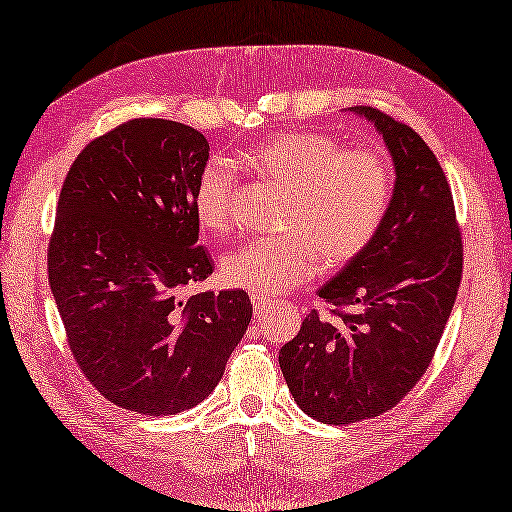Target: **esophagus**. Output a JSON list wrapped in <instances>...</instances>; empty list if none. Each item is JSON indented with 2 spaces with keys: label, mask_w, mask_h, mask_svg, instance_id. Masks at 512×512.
I'll list each match as a JSON object with an SVG mask.
<instances>
[{
  "label": "esophagus",
  "mask_w": 512,
  "mask_h": 512,
  "mask_svg": "<svg viewBox=\"0 0 512 512\" xmlns=\"http://www.w3.org/2000/svg\"><path fill=\"white\" fill-rule=\"evenodd\" d=\"M250 301H253V312H255V317H262V314H264L266 310H270V299L250 297Z\"/></svg>",
  "instance_id": "1"
}]
</instances>
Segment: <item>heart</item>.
<instances>
[{
	"instance_id": "heart-1",
	"label": "heart",
	"mask_w": 512,
	"mask_h": 512,
	"mask_svg": "<svg viewBox=\"0 0 512 512\" xmlns=\"http://www.w3.org/2000/svg\"><path fill=\"white\" fill-rule=\"evenodd\" d=\"M246 165L277 187L275 237H259L222 259L226 286L273 299L312 279L321 262H350L372 242L391 198V167L374 149H341L330 136L279 132L246 151ZM235 178L213 160L200 173L195 213L211 233L231 226Z\"/></svg>"
}]
</instances>
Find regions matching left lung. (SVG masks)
Wrapping results in <instances>:
<instances>
[{"mask_svg":"<svg viewBox=\"0 0 512 512\" xmlns=\"http://www.w3.org/2000/svg\"><path fill=\"white\" fill-rule=\"evenodd\" d=\"M372 123L394 162V189L378 231L319 288L336 319L310 312L281 347L279 365L303 413L352 424L396 407L427 372L462 279L453 195L427 143L374 107H347Z\"/></svg>","mask_w":512,"mask_h":512,"instance_id":"left-lung-1","label":"left lung"}]
</instances>
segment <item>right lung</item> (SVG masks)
Returning <instances> with one entry per match:
<instances>
[{
  "label": "right lung",
  "instance_id": "right-lung-1",
  "mask_svg": "<svg viewBox=\"0 0 512 512\" xmlns=\"http://www.w3.org/2000/svg\"><path fill=\"white\" fill-rule=\"evenodd\" d=\"M209 143L193 127L134 118L68 171L48 277L85 378L114 405L171 416L220 383L253 317L244 290L180 292L213 273L195 189Z\"/></svg>",
  "mask_w": 512,
  "mask_h": 512
}]
</instances>
